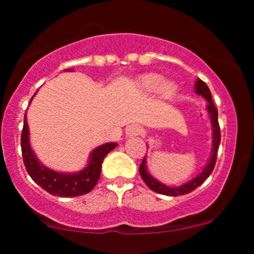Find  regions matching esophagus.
Instances as JSON below:
<instances>
[{
	"instance_id": "1",
	"label": "esophagus",
	"mask_w": 254,
	"mask_h": 254,
	"mask_svg": "<svg viewBox=\"0 0 254 254\" xmlns=\"http://www.w3.org/2000/svg\"><path fill=\"white\" fill-rule=\"evenodd\" d=\"M139 133H142V127H138L137 124H132V125H130V127H127V135L129 137L137 136V135H139Z\"/></svg>"
}]
</instances>
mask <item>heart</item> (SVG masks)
<instances>
[{
  "mask_svg": "<svg viewBox=\"0 0 254 254\" xmlns=\"http://www.w3.org/2000/svg\"><path fill=\"white\" fill-rule=\"evenodd\" d=\"M139 87L145 92H155L160 88V93L166 99H170L176 93V86L171 82L162 83V77L156 74H148L139 78Z\"/></svg>",
  "mask_w": 254,
  "mask_h": 254,
  "instance_id": "b5f03b06",
  "label": "heart"
}]
</instances>
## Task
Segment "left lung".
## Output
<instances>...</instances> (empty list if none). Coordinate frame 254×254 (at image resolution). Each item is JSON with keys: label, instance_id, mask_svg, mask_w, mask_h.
I'll return each mask as SVG.
<instances>
[{"label": "left lung", "instance_id": "1", "mask_svg": "<svg viewBox=\"0 0 254 254\" xmlns=\"http://www.w3.org/2000/svg\"><path fill=\"white\" fill-rule=\"evenodd\" d=\"M196 93L197 94L202 95L208 100V106H206V110H208L209 116H210V121H211V127H212V153H211V157L209 160L208 165L206 167L204 168L203 172L200 174L192 179L191 182L184 184V185L179 186V188H170V186H166L164 184L159 183L157 180L154 179L153 177L148 173L147 167H145V157L142 161V164L139 165V174H141L142 179L143 182L147 184L148 188L150 190L157 192V193L161 194H166V196H179V194H188L190 193L191 191L196 190L198 186H200L202 184L205 182L206 178L211 174V172L214 171L215 164H216V159H217V150H218V145H220L221 142V131H220V124H218V113H217V109L215 107L214 101L211 99V93L209 87L206 86L205 82H203L200 78H198V81L196 82Z\"/></svg>", "mask_w": 254, "mask_h": 254}]
</instances>
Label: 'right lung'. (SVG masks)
Segmentation results:
<instances>
[{
	"instance_id": "obj_1",
	"label": "right lung",
	"mask_w": 254,
	"mask_h": 254,
	"mask_svg": "<svg viewBox=\"0 0 254 254\" xmlns=\"http://www.w3.org/2000/svg\"><path fill=\"white\" fill-rule=\"evenodd\" d=\"M116 147L117 143H106L93 150L88 166L78 173L64 174L54 172L40 164L32 151L28 141V125L25 116L21 132V151L26 171L34 183L54 196L77 197L92 191L100 177L104 157Z\"/></svg>"
}]
</instances>
